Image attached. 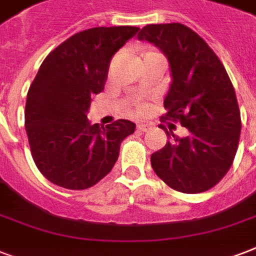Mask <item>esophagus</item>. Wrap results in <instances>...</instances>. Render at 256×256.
Masks as SVG:
<instances>
[{"instance_id": "1", "label": "esophagus", "mask_w": 256, "mask_h": 256, "mask_svg": "<svg viewBox=\"0 0 256 256\" xmlns=\"http://www.w3.org/2000/svg\"><path fill=\"white\" fill-rule=\"evenodd\" d=\"M148 128H150V126H148V124H140L136 126V130H138L140 132H146Z\"/></svg>"}]
</instances>
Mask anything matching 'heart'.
I'll list each match as a JSON object with an SVG mask.
<instances>
[{
  "instance_id": "heart-1",
  "label": "heart",
  "mask_w": 256,
  "mask_h": 256,
  "mask_svg": "<svg viewBox=\"0 0 256 256\" xmlns=\"http://www.w3.org/2000/svg\"><path fill=\"white\" fill-rule=\"evenodd\" d=\"M150 56H160L158 53H156V52H146V53L144 54V58L146 57H150Z\"/></svg>"
}]
</instances>
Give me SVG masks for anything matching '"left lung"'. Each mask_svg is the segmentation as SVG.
Returning a JSON list of instances; mask_svg holds the SVG:
<instances>
[{"instance_id":"obj_1","label":"left lung","mask_w":256,"mask_h":256,"mask_svg":"<svg viewBox=\"0 0 256 256\" xmlns=\"http://www.w3.org/2000/svg\"><path fill=\"white\" fill-rule=\"evenodd\" d=\"M138 40L160 49L170 65V88L162 120L187 128L179 138L164 128L168 142L152 154L156 174L186 194L210 190L230 170L240 136V112L224 66L194 30L182 24L142 28Z\"/></svg>"}]
</instances>
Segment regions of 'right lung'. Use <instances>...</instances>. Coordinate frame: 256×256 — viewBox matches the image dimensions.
<instances>
[{
    "mask_svg": "<svg viewBox=\"0 0 256 256\" xmlns=\"http://www.w3.org/2000/svg\"><path fill=\"white\" fill-rule=\"evenodd\" d=\"M136 26L92 28L68 38L40 66L26 98L25 128L34 164L57 186L85 190L112 171L136 124H90L92 96L104 90L112 57Z\"/></svg>",
    "mask_w": 256,
    "mask_h": 256,
    "instance_id": "obj_1",
    "label": "right lung"
}]
</instances>
